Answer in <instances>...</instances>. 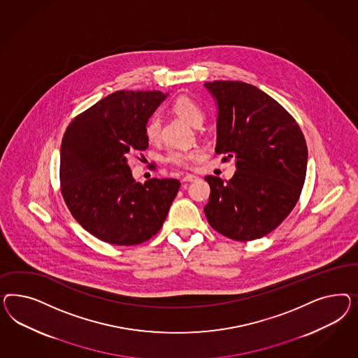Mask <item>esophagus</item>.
<instances>
[{
  "instance_id": "esophagus-1",
  "label": "esophagus",
  "mask_w": 358,
  "mask_h": 358,
  "mask_svg": "<svg viewBox=\"0 0 358 358\" xmlns=\"http://www.w3.org/2000/svg\"><path fill=\"white\" fill-rule=\"evenodd\" d=\"M195 180H198V177L194 174H186L184 178H182V182H193Z\"/></svg>"
}]
</instances>
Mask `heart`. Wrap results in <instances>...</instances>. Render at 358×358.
<instances>
[{
    "label": "heart",
    "mask_w": 358,
    "mask_h": 358,
    "mask_svg": "<svg viewBox=\"0 0 358 358\" xmlns=\"http://www.w3.org/2000/svg\"><path fill=\"white\" fill-rule=\"evenodd\" d=\"M172 110L174 114L178 115L181 120L187 122L189 124L199 127L203 120H205V113L201 108V106L195 102L194 99H192L187 96H181L177 98L172 105ZM145 136L151 143H156L160 141L162 138V120L160 117L155 115L151 120L147 122L145 124ZM201 151L198 150H190V151H172L168 153V162L173 164L176 166H182L187 168L195 160H198L201 157Z\"/></svg>",
    "instance_id": "obj_1"
}]
</instances>
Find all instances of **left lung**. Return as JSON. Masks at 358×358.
<instances>
[{
    "instance_id": "obj_1",
    "label": "left lung",
    "mask_w": 358,
    "mask_h": 358,
    "mask_svg": "<svg viewBox=\"0 0 358 358\" xmlns=\"http://www.w3.org/2000/svg\"><path fill=\"white\" fill-rule=\"evenodd\" d=\"M205 87L217 106V153L235 157L228 181L206 176L205 214L219 234L250 241L278 227L296 205L307 171V144L293 117L259 87L241 81Z\"/></svg>"
}]
</instances>
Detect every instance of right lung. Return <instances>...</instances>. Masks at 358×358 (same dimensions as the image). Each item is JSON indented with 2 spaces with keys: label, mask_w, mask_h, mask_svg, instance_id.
I'll return each instance as SVG.
<instances>
[{
  "label": "right lung",
  "mask_w": 358,
  "mask_h": 358,
  "mask_svg": "<svg viewBox=\"0 0 358 358\" xmlns=\"http://www.w3.org/2000/svg\"><path fill=\"white\" fill-rule=\"evenodd\" d=\"M168 93L118 90L87 108L66 127L60 147V186L65 203L93 236L135 245L163 226L180 181L136 182L129 153L148 148L145 124Z\"/></svg>",
  "instance_id": "add662e5"
}]
</instances>
